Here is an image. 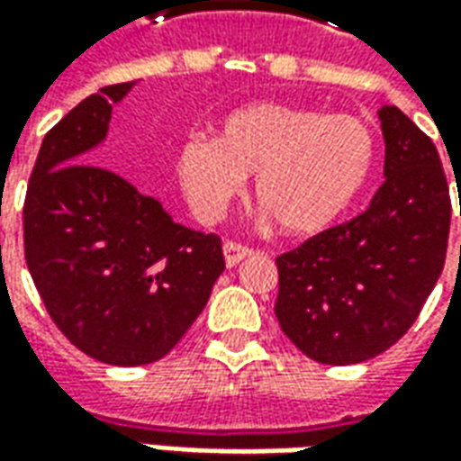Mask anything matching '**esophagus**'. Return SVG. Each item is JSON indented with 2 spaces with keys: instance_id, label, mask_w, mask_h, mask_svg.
<instances>
[{
  "instance_id": "esophagus-1",
  "label": "esophagus",
  "mask_w": 461,
  "mask_h": 461,
  "mask_svg": "<svg viewBox=\"0 0 461 461\" xmlns=\"http://www.w3.org/2000/svg\"><path fill=\"white\" fill-rule=\"evenodd\" d=\"M221 251H224V261H227V267H237L241 259H247L251 254L249 247H244V244H240V241H224V247H221Z\"/></svg>"
}]
</instances>
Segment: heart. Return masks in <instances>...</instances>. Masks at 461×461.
I'll use <instances>...</instances> for the list:
<instances>
[{"instance_id": "b5f03b06", "label": "heart", "mask_w": 461, "mask_h": 461, "mask_svg": "<svg viewBox=\"0 0 461 461\" xmlns=\"http://www.w3.org/2000/svg\"><path fill=\"white\" fill-rule=\"evenodd\" d=\"M375 155V132L356 115L259 101L224 115L217 138L182 142L175 175L202 221L220 220L257 175V200L281 230L319 234L357 200Z\"/></svg>"}]
</instances>
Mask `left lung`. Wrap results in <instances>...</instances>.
Instances as JSON below:
<instances>
[{"label": "left lung", "instance_id": "8db88e82", "mask_svg": "<svg viewBox=\"0 0 461 461\" xmlns=\"http://www.w3.org/2000/svg\"><path fill=\"white\" fill-rule=\"evenodd\" d=\"M377 118L385 182L367 210L276 259L281 330L326 366L363 363L397 343L445 267L452 204L435 142L395 105Z\"/></svg>", "mask_w": 461, "mask_h": 461}]
</instances>
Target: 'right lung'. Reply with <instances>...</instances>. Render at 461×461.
<instances>
[{
	"mask_svg": "<svg viewBox=\"0 0 461 461\" xmlns=\"http://www.w3.org/2000/svg\"><path fill=\"white\" fill-rule=\"evenodd\" d=\"M132 86H105L46 132L24 202L26 267L49 316L86 356L122 367L167 356L224 271L217 234L91 165Z\"/></svg>",
	"mask_w": 461,
	"mask_h": 461,
	"instance_id": "1",
	"label": "right lung"
}]
</instances>
